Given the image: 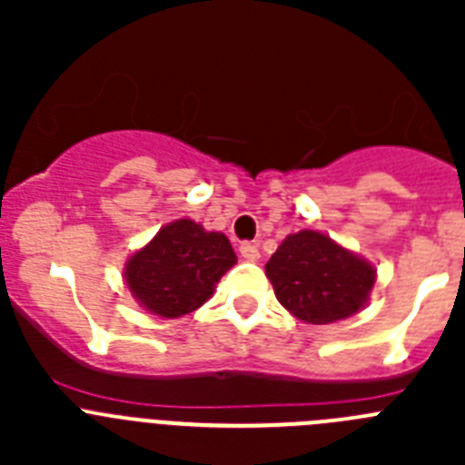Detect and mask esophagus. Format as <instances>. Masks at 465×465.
<instances>
[{"instance_id": "34e87169", "label": "esophagus", "mask_w": 465, "mask_h": 465, "mask_svg": "<svg viewBox=\"0 0 465 465\" xmlns=\"http://www.w3.org/2000/svg\"><path fill=\"white\" fill-rule=\"evenodd\" d=\"M240 253L244 261H258V256H261V252H258V244H253V242H242Z\"/></svg>"}]
</instances>
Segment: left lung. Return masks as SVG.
<instances>
[{
  "instance_id": "left-lung-1",
  "label": "left lung",
  "mask_w": 465,
  "mask_h": 465,
  "mask_svg": "<svg viewBox=\"0 0 465 465\" xmlns=\"http://www.w3.org/2000/svg\"><path fill=\"white\" fill-rule=\"evenodd\" d=\"M277 300L300 322L332 323L365 305L375 270L331 237L300 230L282 242L265 265Z\"/></svg>"
}]
</instances>
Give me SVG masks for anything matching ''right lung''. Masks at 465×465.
Returning a JSON list of instances; mask_svg holds the SVG:
<instances>
[{
	"label": "right lung",
	"instance_id": "obj_1",
	"mask_svg": "<svg viewBox=\"0 0 465 465\" xmlns=\"http://www.w3.org/2000/svg\"><path fill=\"white\" fill-rule=\"evenodd\" d=\"M237 262L223 232L195 221L165 225L125 265L127 289L149 312L165 319L188 314L212 298L213 286Z\"/></svg>",
	"mask_w": 465,
	"mask_h": 465
}]
</instances>
